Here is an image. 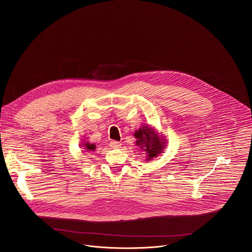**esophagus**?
Instances as JSON below:
<instances>
[{
    "mask_svg": "<svg viewBox=\"0 0 252 252\" xmlns=\"http://www.w3.org/2000/svg\"><path fill=\"white\" fill-rule=\"evenodd\" d=\"M109 144H110V146H111L112 148H118V147H120L121 146L120 142H117V141H111Z\"/></svg>",
    "mask_w": 252,
    "mask_h": 252,
    "instance_id": "1",
    "label": "esophagus"
}]
</instances>
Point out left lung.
Listing matches in <instances>:
<instances>
[{
	"mask_svg": "<svg viewBox=\"0 0 252 252\" xmlns=\"http://www.w3.org/2000/svg\"><path fill=\"white\" fill-rule=\"evenodd\" d=\"M134 136L137 139L135 144L139 146L140 151H143V154H145L146 161H150L160 153H163L166 141L164 137L158 135L156 129L150 126L144 125L141 128H139V130L135 131Z\"/></svg>",
	"mask_w": 252,
	"mask_h": 252,
	"instance_id": "8db88e82",
	"label": "left lung"
}]
</instances>
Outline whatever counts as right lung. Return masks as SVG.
Here are the masks:
<instances>
[{
    "mask_svg": "<svg viewBox=\"0 0 252 252\" xmlns=\"http://www.w3.org/2000/svg\"><path fill=\"white\" fill-rule=\"evenodd\" d=\"M80 147L83 149V152L92 153L93 151H95L96 145L94 144H91L88 141L83 140L82 144H80Z\"/></svg>",
    "mask_w": 252,
    "mask_h": 252,
    "instance_id": "1",
    "label": "right lung"
}]
</instances>
